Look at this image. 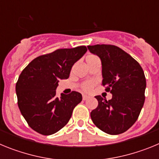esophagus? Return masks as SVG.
Segmentation results:
<instances>
[{"instance_id":"esophagus-1","label":"esophagus","mask_w":159,"mask_h":159,"mask_svg":"<svg viewBox=\"0 0 159 159\" xmlns=\"http://www.w3.org/2000/svg\"><path fill=\"white\" fill-rule=\"evenodd\" d=\"M88 99H89V96L87 95H83V100H87Z\"/></svg>"}]
</instances>
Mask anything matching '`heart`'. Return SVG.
<instances>
[{
  "label": "heart",
  "instance_id": "obj_1",
  "mask_svg": "<svg viewBox=\"0 0 159 159\" xmlns=\"http://www.w3.org/2000/svg\"><path fill=\"white\" fill-rule=\"evenodd\" d=\"M95 58H96V57H95V56H88L86 59L87 63L89 62L90 60H93V59H95ZM95 81H92V80L84 81V82L82 84V85H81V88H82L83 91H84V92H91L92 89H93L94 86H95Z\"/></svg>",
  "mask_w": 159,
  "mask_h": 159
}]
</instances>
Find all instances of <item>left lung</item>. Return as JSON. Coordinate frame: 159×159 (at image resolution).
I'll return each mask as SVG.
<instances>
[{
    "label": "left lung",
    "mask_w": 159,
    "mask_h": 159,
    "mask_svg": "<svg viewBox=\"0 0 159 159\" xmlns=\"http://www.w3.org/2000/svg\"><path fill=\"white\" fill-rule=\"evenodd\" d=\"M88 48L101 59L102 85L112 94L110 100L95 96L99 104L91 112L92 122L107 134H122L135 123L144 104V71L131 56L117 46L95 44Z\"/></svg>",
    "instance_id": "left-lung-1"
}]
</instances>
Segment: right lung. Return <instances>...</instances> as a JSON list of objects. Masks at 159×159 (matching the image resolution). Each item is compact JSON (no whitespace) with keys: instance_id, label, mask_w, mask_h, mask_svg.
Returning a JSON list of instances; mask_svg holds the SVG:
<instances>
[{"instance_id":"right-lung-1","label":"right lung","mask_w":159,"mask_h":159,"mask_svg":"<svg viewBox=\"0 0 159 159\" xmlns=\"http://www.w3.org/2000/svg\"><path fill=\"white\" fill-rule=\"evenodd\" d=\"M86 46L60 48L32 60L21 71L16 84L17 103L29 127L50 135L68 123L82 95L72 91L56 95L60 80L69 77L73 64L87 52Z\"/></svg>"}]
</instances>
